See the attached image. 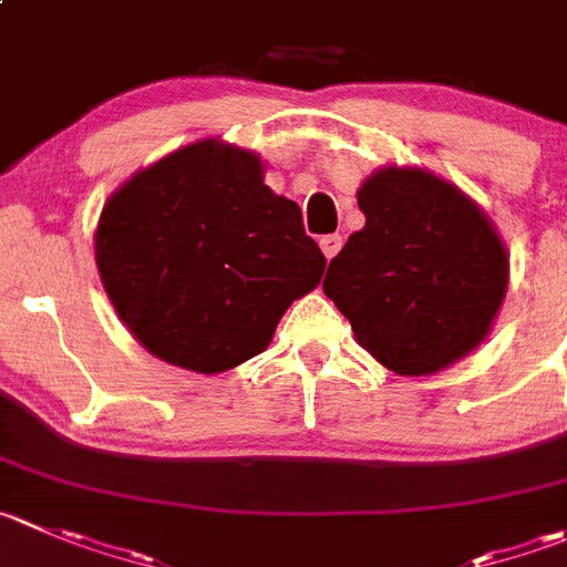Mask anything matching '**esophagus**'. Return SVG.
Masks as SVG:
<instances>
[{"label": "esophagus", "mask_w": 567, "mask_h": 567, "mask_svg": "<svg viewBox=\"0 0 567 567\" xmlns=\"http://www.w3.org/2000/svg\"><path fill=\"white\" fill-rule=\"evenodd\" d=\"M340 246H343V238H340V235H323L321 238V251L327 260H332V257L338 255Z\"/></svg>", "instance_id": "obj_1"}]
</instances>
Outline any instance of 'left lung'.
I'll return each instance as SVG.
<instances>
[{"label":"left lung","mask_w":567,"mask_h":567,"mask_svg":"<svg viewBox=\"0 0 567 567\" xmlns=\"http://www.w3.org/2000/svg\"><path fill=\"white\" fill-rule=\"evenodd\" d=\"M357 205L365 227L323 279L357 343L399 377H430L480 349L509 282V251L491 216L417 166L377 168Z\"/></svg>","instance_id":"obj_1"}]
</instances>
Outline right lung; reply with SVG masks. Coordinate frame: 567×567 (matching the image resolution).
I'll list each match as a JSON object with an SVG mask.
<instances>
[{
  "label": "right lung",
  "mask_w": 567,
  "mask_h": 567,
  "mask_svg": "<svg viewBox=\"0 0 567 567\" xmlns=\"http://www.w3.org/2000/svg\"><path fill=\"white\" fill-rule=\"evenodd\" d=\"M260 155L205 137L110 194L93 249L115 316L150 354L224 373L268 349L327 257Z\"/></svg>",
  "instance_id": "obj_1"
}]
</instances>
